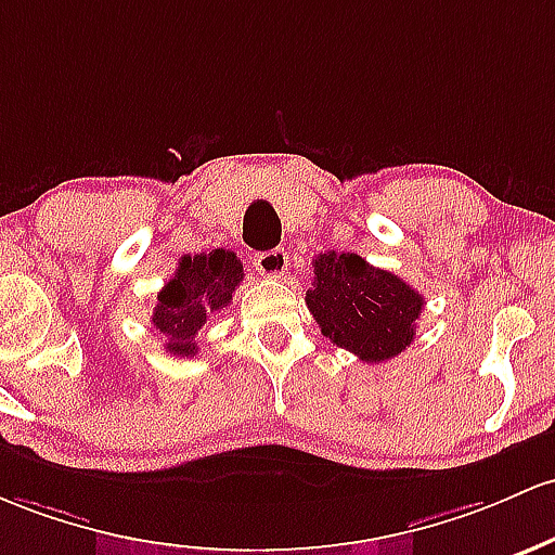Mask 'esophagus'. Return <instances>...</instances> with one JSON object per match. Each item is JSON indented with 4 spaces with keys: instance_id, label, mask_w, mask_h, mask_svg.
Returning <instances> with one entry per match:
<instances>
[{
    "instance_id": "obj_1",
    "label": "esophagus",
    "mask_w": 555,
    "mask_h": 555,
    "mask_svg": "<svg viewBox=\"0 0 555 555\" xmlns=\"http://www.w3.org/2000/svg\"><path fill=\"white\" fill-rule=\"evenodd\" d=\"M287 263H289V255L284 253V247H273V249H268V253H258L253 258L255 271H258L260 276H271V279L284 276Z\"/></svg>"
}]
</instances>
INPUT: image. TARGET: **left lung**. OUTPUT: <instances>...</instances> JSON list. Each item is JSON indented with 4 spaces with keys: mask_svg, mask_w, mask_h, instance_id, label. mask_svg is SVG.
<instances>
[{
    "mask_svg": "<svg viewBox=\"0 0 555 555\" xmlns=\"http://www.w3.org/2000/svg\"><path fill=\"white\" fill-rule=\"evenodd\" d=\"M308 310L321 334L361 361L400 356L416 337L424 297L395 273L374 268L356 253H321L313 263Z\"/></svg>",
    "mask_w": 555,
    "mask_h": 555,
    "instance_id": "8db88e82",
    "label": "left lung"
}]
</instances>
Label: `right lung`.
<instances>
[{
  "instance_id": "1",
  "label": "right lung",
  "mask_w": 555,
  "mask_h": 555,
  "mask_svg": "<svg viewBox=\"0 0 555 555\" xmlns=\"http://www.w3.org/2000/svg\"><path fill=\"white\" fill-rule=\"evenodd\" d=\"M245 279L242 263L231 249L184 255L173 276L157 292L152 324L166 334V352L170 356H197V332L208 324L212 313L227 308L231 292Z\"/></svg>"
}]
</instances>
